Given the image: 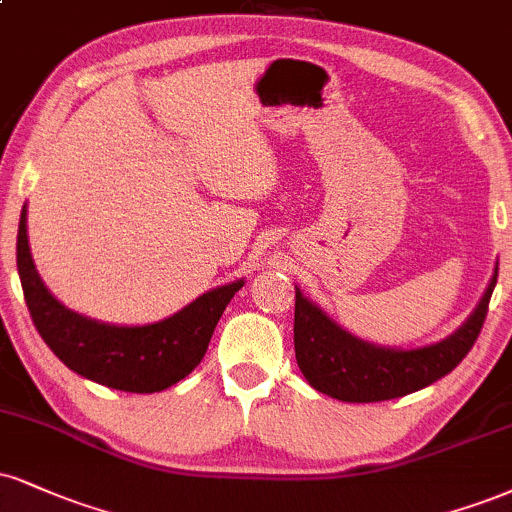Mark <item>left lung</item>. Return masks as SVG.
<instances>
[{
    "label": "left lung",
    "mask_w": 512,
    "mask_h": 512,
    "mask_svg": "<svg viewBox=\"0 0 512 512\" xmlns=\"http://www.w3.org/2000/svg\"><path fill=\"white\" fill-rule=\"evenodd\" d=\"M496 279L498 269L477 310L455 334L415 350L381 348L348 334L295 288L293 343L300 372L312 389L346 403H377L420 391L453 372L470 353L482 331Z\"/></svg>",
    "instance_id": "obj_1"
}]
</instances>
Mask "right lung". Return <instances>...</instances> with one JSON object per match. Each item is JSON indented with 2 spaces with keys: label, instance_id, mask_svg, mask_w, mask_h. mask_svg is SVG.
Returning <instances> with one entry per match:
<instances>
[{
  "label": "right lung",
  "instance_id": "right-lung-1",
  "mask_svg": "<svg viewBox=\"0 0 512 512\" xmlns=\"http://www.w3.org/2000/svg\"><path fill=\"white\" fill-rule=\"evenodd\" d=\"M16 264L23 298L49 350L80 377L116 391L155 393L186 379L207 353L226 305L243 279L202 293L181 312L145 326H116L69 310L47 291L28 248L26 205L18 221Z\"/></svg>",
  "mask_w": 512,
  "mask_h": 512
}]
</instances>
